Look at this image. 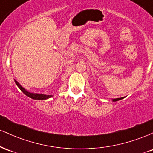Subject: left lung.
I'll list each match as a JSON object with an SVG mask.
<instances>
[{
	"label": "left lung",
	"instance_id": "left-lung-1",
	"mask_svg": "<svg viewBox=\"0 0 153 153\" xmlns=\"http://www.w3.org/2000/svg\"><path fill=\"white\" fill-rule=\"evenodd\" d=\"M124 98V97H119V98H115V99H113V102H116V101H118V100H120Z\"/></svg>",
	"mask_w": 153,
	"mask_h": 153
}]
</instances>
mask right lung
<instances>
[{
  "mask_svg": "<svg viewBox=\"0 0 153 153\" xmlns=\"http://www.w3.org/2000/svg\"><path fill=\"white\" fill-rule=\"evenodd\" d=\"M14 82H15V83H16V85H17V87H18L20 90H21L22 92H23L25 95L28 96L29 97H30V98H32V99L42 100H47V99L50 98V97H53V95H44V94L33 93V92H29V91H27L26 89L24 88V87H22V86L20 85L18 82L16 81V80H14Z\"/></svg>",
  "mask_w": 153,
  "mask_h": 153,
  "instance_id": "right-lung-1",
  "label": "right lung"
}]
</instances>
